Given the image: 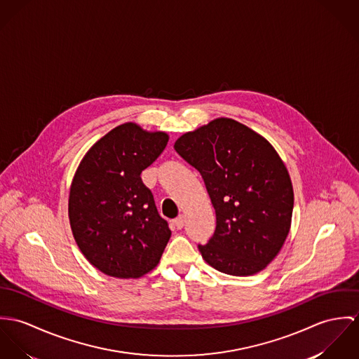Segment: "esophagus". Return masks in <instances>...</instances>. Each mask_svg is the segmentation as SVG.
Masks as SVG:
<instances>
[{
  "instance_id": "34e87169",
  "label": "esophagus",
  "mask_w": 359,
  "mask_h": 359,
  "mask_svg": "<svg viewBox=\"0 0 359 359\" xmlns=\"http://www.w3.org/2000/svg\"><path fill=\"white\" fill-rule=\"evenodd\" d=\"M173 226H175L177 230L183 229V226H184V217H183V216H179V217H176V219L173 220Z\"/></svg>"
}]
</instances>
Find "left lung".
<instances>
[{
    "mask_svg": "<svg viewBox=\"0 0 359 359\" xmlns=\"http://www.w3.org/2000/svg\"><path fill=\"white\" fill-rule=\"evenodd\" d=\"M177 154L203 179L216 212V230L202 259L229 276L264 270L289 234L293 187L271 143L231 118H216L175 142Z\"/></svg>",
    "mask_w": 359,
    "mask_h": 359,
    "instance_id": "1",
    "label": "left lung"
}]
</instances>
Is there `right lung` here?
Wrapping results in <instances>:
<instances>
[{
    "mask_svg": "<svg viewBox=\"0 0 359 359\" xmlns=\"http://www.w3.org/2000/svg\"><path fill=\"white\" fill-rule=\"evenodd\" d=\"M168 133L125 122L83 156L69 194V219L86 260L106 276L140 278L158 263L170 238L140 173L157 160Z\"/></svg>",
    "mask_w": 359,
    "mask_h": 359,
    "instance_id": "right-lung-1",
    "label": "right lung"
}]
</instances>
